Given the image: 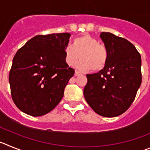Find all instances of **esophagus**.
<instances>
[{
  "mask_svg": "<svg viewBox=\"0 0 150 150\" xmlns=\"http://www.w3.org/2000/svg\"><path fill=\"white\" fill-rule=\"evenodd\" d=\"M81 75V72H79L78 71H76V70H75V76H78V75Z\"/></svg>",
  "mask_w": 150,
  "mask_h": 150,
  "instance_id": "esophagus-1",
  "label": "esophagus"
}]
</instances>
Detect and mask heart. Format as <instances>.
<instances>
[{
  "label": "heart",
  "mask_w": 150,
  "mask_h": 150,
  "mask_svg": "<svg viewBox=\"0 0 150 150\" xmlns=\"http://www.w3.org/2000/svg\"><path fill=\"white\" fill-rule=\"evenodd\" d=\"M65 61L72 67L78 59L81 60L76 67L81 71L92 69L94 72L103 69L108 63L109 52L107 47L98 43V40L89 34L78 36L73 40V45H67L64 49Z\"/></svg>",
  "instance_id": "obj_1"
}]
</instances>
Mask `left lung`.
<instances>
[{
  "label": "left lung",
  "mask_w": 150,
  "mask_h": 150,
  "mask_svg": "<svg viewBox=\"0 0 150 150\" xmlns=\"http://www.w3.org/2000/svg\"><path fill=\"white\" fill-rule=\"evenodd\" d=\"M100 38L109 52L108 63L97 73L87 75L84 98L91 108L105 117L123 114L134 102L142 81L141 57L125 39L102 32Z\"/></svg>",
  "instance_id": "1"
}]
</instances>
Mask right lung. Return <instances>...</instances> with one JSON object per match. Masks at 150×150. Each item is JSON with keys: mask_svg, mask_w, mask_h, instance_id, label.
<instances>
[{"mask_svg": "<svg viewBox=\"0 0 150 150\" xmlns=\"http://www.w3.org/2000/svg\"><path fill=\"white\" fill-rule=\"evenodd\" d=\"M69 33L37 35L16 52L9 71L13 100L19 110L33 117L45 115L61 101L75 74L65 61Z\"/></svg>", "mask_w": 150, "mask_h": 150, "instance_id": "add662e5", "label": "right lung"}]
</instances>
